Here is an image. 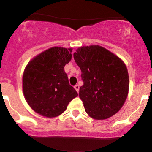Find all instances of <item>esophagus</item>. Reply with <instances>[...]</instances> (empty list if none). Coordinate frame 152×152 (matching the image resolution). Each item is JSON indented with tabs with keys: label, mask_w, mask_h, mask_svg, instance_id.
Masks as SVG:
<instances>
[{
	"label": "esophagus",
	"mask_w": 152,
	"mask_h": 152,
	"mask_svg": "<svg viewBox=\"0 0 152 152\" xmlns=\"http://www.w3.org/2000/svg\"><path fill=\"white\" fill-rule=\"evenodd\" d=\"M74 88H75V90H76V91H77L78 93H79V86L78 85H75V86H74Z\"/></svg>",
	"instance_id": "34e87169"
}]
</instances>
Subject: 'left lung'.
<instances>
[{"label": "left lung", "mask_w": 152, "mask_h": 152, "mask_svg": "<svg viewBox=\"0 0 152 152\" xmlns=\"http://www.w3.org/2000/svg\"><path fill=\"white\" fill-rule=\"evenodd\" d=\"M84 85L79 98L90 117L103 120L120 110L127 98L129 74L125 64L104 48H79L73 53Z\"/></svg>", "instance_id": "obj_1"}]
</instances>
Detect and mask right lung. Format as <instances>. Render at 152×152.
<instances>
[{
    "mask_svg": "<svg viewBox=\"0 0 152 152\" xmlns=\"http://www.w3.org/2000/svg\"><path fill=\"white\" fill-rule=\"evenodd\" d=\"M71 49L53 47L28 64L23 76V90L28 105L47 118L56 117L78 96L70 85L64 67L72 58Z\"/></svg>",
    "mask_w": 152,
    "mask_h": 152,
    "instance_id": "obj_1",
    "label": "right lung"
}]
</instances>
